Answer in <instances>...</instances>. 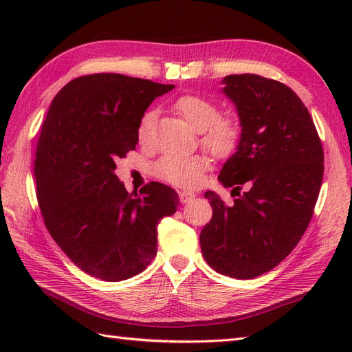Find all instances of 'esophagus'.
Masks as SVG:
<instances>
[{"mask_svg":"<svg viewBox=\"0 0 352 352\" xmlns=\"http://www.w3.org/2000/svg\"><path fill=\"white\" fill-rule=\"evenodd\" d=\"M178 197H180V201L183 204H188V203H190V201L195 198L197 195L193 192H188V190H182V192H178Z\"/></svg>","mask_w":352,"mask_h":352,"instance_id":"obj_1","label":"esophagus"}]
</instances>
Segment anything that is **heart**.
I'll list each match as a JSON object with an SVG mask.
<instances>
[{"instance_id":"heart-1","label":"heart","mask_w":352,"mask_h":352,"mask_svg":"<svg viewBox=\"0 0 352 352\" xmlns=\"http://www.w3.org/2000/svg\"><path fill=\"white\" fill-rule=\"evenodd\" d=\"M193 130L201 133V144L216 155H227L234 151L241 139V126L230 118H219L216 104L199 95H183L174 102ZM155 111L148 110L142 115L138 125V139L148 144L153 138ZM208 162L204 155H183L168 153L153 164V174L163 182L178 188L193 189L204 180Z\"/></svg>"}]
</instances>
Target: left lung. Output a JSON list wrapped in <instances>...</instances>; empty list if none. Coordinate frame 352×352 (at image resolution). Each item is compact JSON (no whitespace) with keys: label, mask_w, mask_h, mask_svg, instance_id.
I'll use <instances>...</instances> for the list:
<instances>
[{"label":"left lung","mask_w":352,"mask_h":352,"mask_svg":"<svg viewBox=\"0 0 352 352\" xmlns=\"http://www.w3.org/2000/svg\"><path fill=\"white\" fill-rule=\"evenodd\" d=\"M241 139L218 180L238 192L233 206L208 190L213 216L199 234L216 272L250 280L271 271L307 230L324 177V149L307 107L286 85L256 74L222 80Z\"/></svg>","instance_id":"left-lung-1"}]
</instances>
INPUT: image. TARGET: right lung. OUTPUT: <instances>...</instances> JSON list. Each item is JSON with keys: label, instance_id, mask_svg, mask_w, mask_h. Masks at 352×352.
<instances>
[{"label": "right lung", "instance_id": "right-lung-1", "mask_svg": "<svg viewBox=\"0 0 352 352\" xmlns=\"http://www.w3.org/2000/svg\"><path fill=\"white\" fill-rule=\"evenodd\" d=\"M174 85L92 74L62 87L36 148V195L50 234L74 263L104 281L140 274L157 254V226L178 195L162 183L129 193L116 160L138 145V125Z\"/></svg>", "mask_w": 352, "mask_h": 352}]
</instances>
